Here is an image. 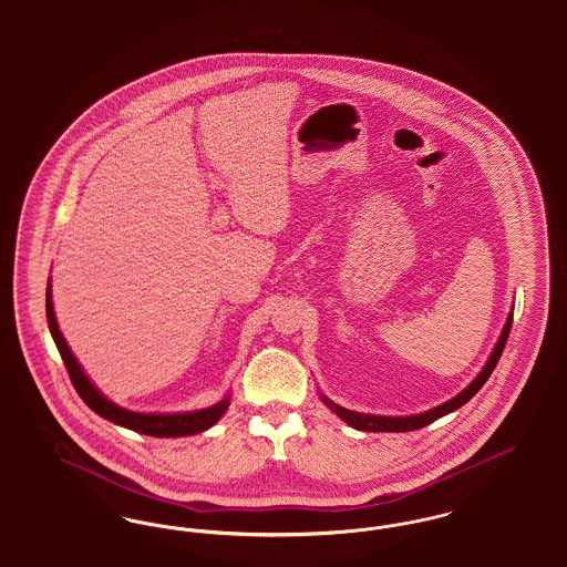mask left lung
Returning <instances> with one entry per match:
<instances>
[{
	"label": "left lung",
	"mask_w": 567,
	"mask_h": 567,
	"mask_svg": "<svg viewBox=\"0 0 567 567\" xmlns=\"http://www.w3.org/2000/svg\"><path fill=\"white\" fill-rule=\"evenodd\" d=\"M513 317L514 312L508 315V319H506V324H504V329H502V333H499V340H497V344H495V349L491 351L488 354V359H486L485 368L478 372V377L474 378L461 393H457L453 400H449V402H444V404L435 405L432 410H427V412H421V414H410V416H380V414H363V412H354V410H349V408H342V405L333 404L329 398H324L321 395V400H323V404L331 410V412H336L347 425H351L352 430H359V432H414V430H421V427H425V425H430L433 421H437L440 416H446V414H451V412H455L457 408H461L463 404H467L478 391H481V386L485 384L488 377H491V372L495 370V365H497V361H499V357H502V352H504V347H506V340H508V336H511V327H513Z\"/></svg>",
	"instance_id": "1"
}]
</instances>
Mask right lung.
Returning a JSON list of instances; mask_svg holds the SVG:
<instances>
[{
    "label": "right lung",
    "instance_id": "obj_1",
    "mask_svg": "<svg viewBox=\"0 0 567 567\" xmlns=\"http://www.w3.org/2000/svg\"><path fill=\"white\" fill-rule=\"evenodd\" d=\"M47 321L53 336L54 344L59 349V354L65 363V370L72 378V384L76 393L81 395L82 402L89 405L95 414L106 419L114 425H121L132 432L153 435V437H183V435H195V433L206 432L215 425L216 421L225 414L229 408V395L223 398L218 404L193 412H134L127 408L110 402L109 398L89 380L84 374L79 359L74 352L70 351L63 333L59 331V324L54 319L53 293H51V280L47 287Z\"/></svg>",
    "mask_w": 567,
    "mask_h": 567
}]
</instances>
